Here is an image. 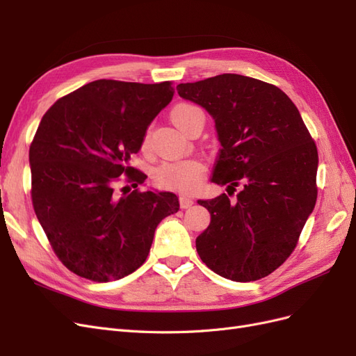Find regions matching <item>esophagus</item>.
Returning a JSON list of instances; mask_svg holds the SVG:
<instances>
[{
  "instance_id": "1",
  "label": "esophagus",
  "mask_w": 356,
  "mask_h": 356,
  "mask_svg": "<svg viewBox=\"0 0 356 356\" xmlns=\"http://www.w3.org/2000/svg\"><path fill=\"white\" fill-rule=\"evenodd\" d=\"M179 204H181L182 209H188V208L193 207V204H195V200H193L191 197H187V196H181L179 197Z\"/></svg>"
}]
</instances>
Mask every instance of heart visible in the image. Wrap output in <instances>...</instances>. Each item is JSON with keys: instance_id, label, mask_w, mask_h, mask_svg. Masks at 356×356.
<instances>
[{"instance_id": "obj_1", "label": "heart", "mask_w": 356, "mask_h": 356, "mask_svg": "<svg viewBox=\"0 0 356 356\" xmlns=\"http://www.w3.org/2000/svg\"><path fill=\"white\" fill-rule=\"evenodd\" d=\"M196 118H203V113L196 105L191 104H178L170 111V120L179 131L186 132L190 123ZM143 147H147V138L144 139ZM204 174V166L195 159L166 161L157 166L153 172L154 184L160 188L177 190L182 193H188L195 190L202 181Z\"/></svg>"}]
</instances>
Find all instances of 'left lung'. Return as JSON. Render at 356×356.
<instances>
[{"label":"left lung","instance_id":"1","mask_svg":"<svg viewBox=\"0 0 356 356\" xmlns=\"http://www.w3.org/2000/svg\"><path fill=\"white\" fill-rule=\"evenodd\" d=\"M177 90L215 122L221 149L211 181L242 187L233 202L197 200L211 213L196 239L202 261L234 282L270 275L294 251L316 203L318 149L303 118L276 86L239 74Z\"/></svg>","mask_w":356,"mask_h":356}]
</instances>
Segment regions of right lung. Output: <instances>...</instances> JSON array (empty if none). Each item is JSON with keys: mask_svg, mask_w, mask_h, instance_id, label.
<instances>
[{"mask_svg": "<svg viewBox=\"0 0 356 356\" xmlns=\"http://www.w3.org/2000/svg\"><path fill=\"white\" fill-rule=\"evenodd\" d=\"M170 81L96 80L63 96L42 115L29 147L32 204L47 239L71 272L96 282L143 266L159 222L179 209L170 191L118 196L148 126L174 98ZM126 188V187H124Z\"/></svg>", "mask_w": 356, "mask_h": 356, "instance_id": "right-lung-1", "label": "right lung"}]
</instances>
